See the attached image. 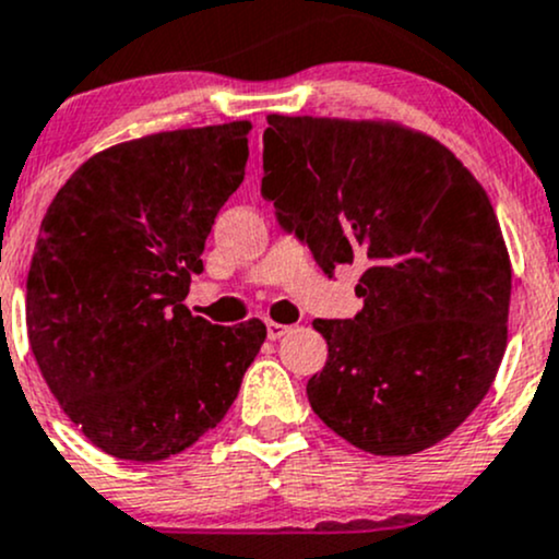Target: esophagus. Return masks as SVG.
Wrapping results in <instances>:
<instances>
[{"label": "esophagus", "instance_id": "34e87169", "mask_svg": "<svg viewBox=\"0 0 559 559\" xmlns=\"http://www.w3.org/2000/svg\"><path fill=\"white\" fill-rule=\"evenodd\" d=\"M292 326H284V323H275V321H267V340H281L284 334H289Z\"/></svg>", "mask_w": 559, "mask_h": 559}]
</instances>
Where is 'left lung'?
Returning <instances> with one entry per match:
<instances>
[{
    "mask_svg": "<svg viewBox=\"0 0 559 559\" xmlns=\"http://www.w3.org/2000/svg\"><path fill=\"white\" fill-rule=\"evenodd\" d=\"M262 199L334 278L364 265L355 318H316L312 411L377 456L462 425L507 347L512 267L486 190L438 140L382 121L267 116Z\"/></svg>",
    "mask_w": 559,
    "mask_h": 559,
    "instance_id": "8db88e82",
    "label": "left lung"
}]
</instances>
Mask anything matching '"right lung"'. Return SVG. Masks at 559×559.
I'll return each mask as SVG.
<instances>
[{"instance_id":"right-lung-1","label":"right lung","mask_w":559,"mask_h":559,"mask_svg":"<svg viewBox=\"0 0 559 559\" xmlns=\"http://www.w3.org/2000/svg\"><path fill=\"white\" fill-rule=\"evenodd\" d=\"M249 121L114 145L41 219L28 342L60 408L100 451L162 462L223 421L267 331L182 305L206 236L243 182Z\"/></svg>"}]
</instances>
